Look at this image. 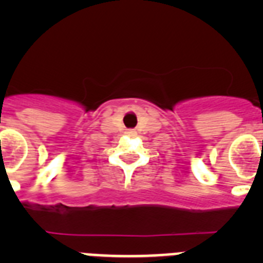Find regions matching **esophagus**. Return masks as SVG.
Returning <instances> with one entry per match:
<instances>
[{
	"label": "esophagus",
	"instance_id": "obj_1",
	"mask_svg": "<svg viewBox=\"0 0 263 263\" xmlns=\"http://www.w3.org/2000/svg\"><path fill=\"white\" fill-rule=\"evenodd\" d=\"M126 134H127V136H130V137H134V136H136V132H134V130H127Z\"/></svg>",
	"mask_w": 263,
	"mask_h": 263
}]
</instances>
